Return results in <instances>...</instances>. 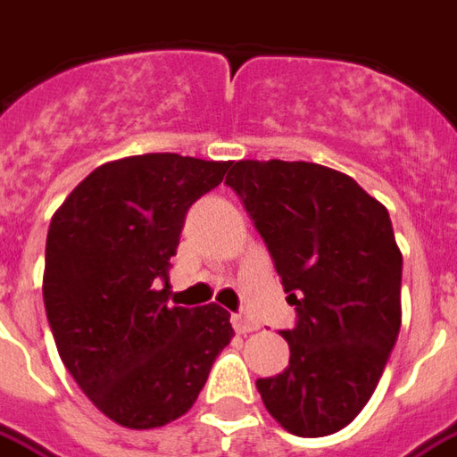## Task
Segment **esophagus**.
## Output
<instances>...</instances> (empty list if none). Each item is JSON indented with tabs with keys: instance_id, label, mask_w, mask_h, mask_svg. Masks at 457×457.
<instances>
[{
	"instance_id": "34e87169",
	"label": "esophagus",
	"mask_w": 457,
	"mask_h": 457,
	"mask_svg": "<svg viewBox=\"0 0 457 457\" xmlns=\"http://www.w3.org/2000/svg\"><path fill=\"white\" fill-rule=\"evenodd\" d=\"M232 328L237 330L239 336H247V333L257 330L259 323L249 313H232Z\"/></svg>"
}]
</instances>
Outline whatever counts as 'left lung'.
<instances>
[{"label":"left lung","instance_id":"left-lung-1","mask_svg":"<svg viewBox=\"0 0 457 457\" xmlns=\"http://www.w3.org/2000/svg\"><path fill=\"white\" fill-rule=\"evenodd\" d=\"M296 306L288 367L257 379L288 433L320 438L362 411L402 326V249L382 203L308 161H237L228 179Z\"/></svg>","mask_w":457,"mask_h":457}]
</instances>
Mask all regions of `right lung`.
Returning <instances> with one entry per match:
<instances>
[{"instance_id": "obj_1", "label": "right lung", "mask_w": 457, "mask_h": 457, "mask_svg": "<svg viewBox=\"0 0 457 457\" xmlns=\"http://www.w3.org/2000/svg\"><path fill=\"white\" fill-rule=\"evenodd\" d=\"M232 161L144 154L107 161L55 210L44 303L65 370L124 428L176 421L235 330L218 303L169 306L170 257L188 208Z\"/></svg>"}]
</instances>
